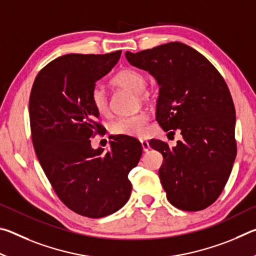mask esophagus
I'll return each mask as SVG.
<instances>
[{
    "label": "esophagus",
    "instance_id": "obj_1",
    "mask_svg": "<svg viewBox=\"0 0 256 256\" xmlns=\"http://www.w3.org/2000/svg\"><path fill=\"white\" fill-rule=\"evenodd\" d=\"M141 146H142V149H144V152H146L150 149V146H149V142L146 141V140H141Z\"/></svg>",
    "mask_w": 256,
    "mask_h": 256
}]
</instances>
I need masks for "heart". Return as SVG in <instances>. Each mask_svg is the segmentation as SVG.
Returning a JSON list of instances; mask_svg holds the SVG:
<instances>
[{
  "label": "heart",
  "mask_w": 256,
  "mask_h": 256,
  "mask_svg": "<svg viewBox=\"0 0 256 256\" xmlns=\"http://www.w3.org/2000/svg\"><path fill=\"white\" fill-rule=\"evenodd\" d=\"M146 76L142 72L136 68H124L112 79V84L122 89H128L136 92L140 102H146L150 98V94L146 89ZM92 105L99 115H106L108 112V99L105 92L99 86L92 90L90 96ZM148 115L146 112H138L136 115L120 118L110 125V133L114 136H144L146 132Z\"/></svg>",
  "instance_id": "b5f03b06"
}]
</instances>
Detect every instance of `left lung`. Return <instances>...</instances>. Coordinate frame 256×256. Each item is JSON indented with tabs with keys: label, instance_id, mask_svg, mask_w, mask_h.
Here are the masks:
<instances>
[{
	"label": "left lung",
	"instance_id": "left-lung-1",
	"mask_svg": "<svg viewBox=\"0 0 256 256\" xmlns=\"http://www.w3.org/2000/svg\"><path fill=\"white\" fill-rule=\"evenodd\" d=\"M125 56L156 78V120L166 132L178 130L183 138L172 148L162 140L149 142L164 157L159 178L168 201L184 211L206 209L222 194L237 152L235 106L227 84L204 56L183 42Z\"/></svg>",
	"mask_w": 256,
	"mask_h": 256
}]
</instances>
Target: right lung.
Returning <instances> with one entry per match:
<instances>
[{"label":"right lung","mask_w":256,"mask_h":256,"mask_svg":"<svg viewBox=\"0 0 256 256\" xmlns=\"http://www.w3.org/2000/svg\"><path fill=\"white\" fill-rule=\"evenodd\" d=\"M120 54L55 58L37 74L29 98L32 144L42 170L60 200L88 218L110 216L128 202V172L142 154L141 144L131 136H115L106 152L90 142L102 128L90 96Z\"/></svg>","instance_id":"right-lung-1"}]
</instances>
